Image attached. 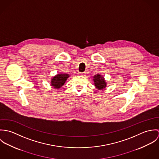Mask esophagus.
Returning a JSON list of instances; mask_svg holds the SVG:
<instances>
[{"instance_id":"esophagus-1","label":"esophagus","mask_w":159,"mask_h":159,"mask_svg":"<svg viewBox=\"0 0 159 159\" xmlns=\"http://www.w3.org/2000/svg\"><path fill=\"white\" fill-rule=\"evenodd\" d=\"M79 75L82 76H84L86 75V72H82V73H79Z\"/></svg>"}]
</instances>
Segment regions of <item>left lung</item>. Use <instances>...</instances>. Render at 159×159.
<instances>
[{
	"label": "left lung",
	"mask_w": 159,
	"mask_h": 159,
	"mask_svg": "<svg viewBox=\"0 0 159 159\" xmlns=\"http://www.w3.org/2000/svg\"><path fill=\"white\" fill-rule=\"evenodd\" d=\"M95 88L98 90H102L107 86V83L105 78L100 74H97L93 76V78Z\"/></svg>",
	"instance_id": "1"
}]
</instances>
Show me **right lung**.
Listing matches in <instances>:
<instances>
[{"label": "right lung", "instance_id": "obj_1", "mask_svg": "<svg viewBox=\"0 0 159 159\" xmlns=\"http://www.w3.org/2000/svg\"><path fill=\"white\" fill-rule=\"evenodd\" d=\"M70 76L68 74H57L54 76L51 81V85L55 89L61 88Z\"/></svg>", "mask_w": 159, "mask_h": 159}]
</instances>
